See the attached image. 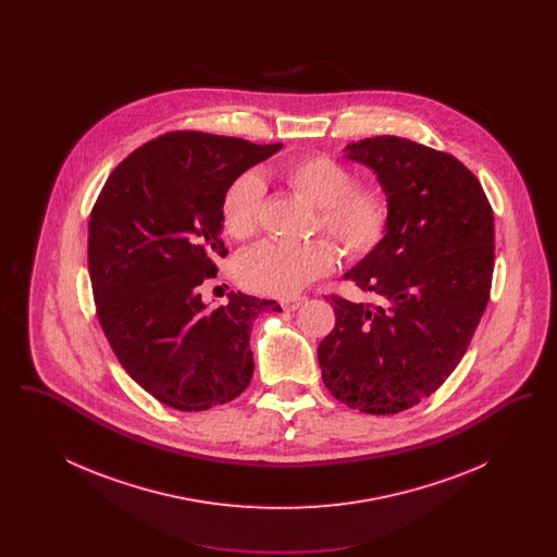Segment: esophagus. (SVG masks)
Listing matches in <instances>:
<instances>
[{"mask_svg": "<svg viewBox=\"0 0 557 557\" xmlns=\"http://www.w3.org/2000/svg\"><path fill=\"white\" fill-rule=\"evenodd\" d=\"M302 302H305V296L288 298V300H282V309H284V311H296V309H298Z\"/></svg>", "mask_w": 557, "mask_h": 557, "instance_id": "esophagus-1", "label": "esophagus"}]
</instances>
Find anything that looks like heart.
<instances>
[{"mask_svg": "<svg viewBox=\"0 0 557 557\" xmlns=\"http://www.w3.org/2000/svg\"><path fill=\"white\" fill-rule=\"evenodd\" d=\"M288 186L318 207V230L334 239L346 257L366 259L386 238L391 207L386 196L370 186H357V177L338 160L313 154L294 160L284 169ZM265 205V182L248 171L227 187L221 200V221L236 239L257 234ZM336 265V252L325 239L302 246L261 244L238 261V280L250 290L290 298Z\"/></svg>", "mask_w": 557, "mask_h": 557, "instance_id": "obj_1", "label": "heart"}]
</instances>
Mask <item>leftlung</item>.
I'll return each mask as SVG.
<instances>
[{
	"instance_id": "8db88e82",
	"label": "left lung",
	"mask_w": 557,
	"mask_h": 557,
	"mask_svg": "<svg viewBox=\"0 0 557 557\" xmlns=\"http://www.w3.org/2000/svg\"><path fill=\"white\" fill-rule=\"evenodd\" d=\"M346 157L377 175L391 225L345 275L380 305L327 296L336 325L319 368L341 403L391 416L438 391L466 355L491 296L495 219L476 175L447 152L380 135Z\"/></svg>"
}]
</instances>
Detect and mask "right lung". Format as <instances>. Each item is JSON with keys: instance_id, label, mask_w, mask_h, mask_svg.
Returning a JSON list of instances; mask_svg holds the SVG:
<instances>
[{"instance_id": "right-lung-1", "label": "right lung", "mask_w": 557, "mask_h": 557, "mask_svg": "<svg viewBox=\"0 0 557 557\" xmlns=\"http://www.w3.org/2000/svg\"><path fill=\"white\" fill-rule=\"evenodd\" d=\"M280 148L164 133L110 173L91 209L87 265L100 325L125 371L173 409L225 405L250 384L252 321L280 305L232 292L211 311L198 288L227 255V187Z\"/></svg>"}]
</instances>
